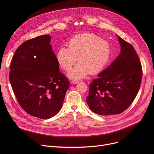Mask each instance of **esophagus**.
<instances>
[{
  "label": "esophagus",
  "instance_id": "1",
  "mask_svg": "<svg viewBox=\"0 0 154 154\" xmlns=\"http://www.w3.org/2000/svg\"><path fill=\"white\" fill-rule=\"evenodd\" d=\"M79 80H72V84H77V83H79Z\"/></svg>",
  "mask_w": 154,
  "mask_h": 154
}]
</instances>
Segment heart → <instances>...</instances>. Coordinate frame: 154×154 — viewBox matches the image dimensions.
Here are the masks:
<instances>
[{
	"label": "heart",
	"mask_w": 154,
	"mask_h": 154,
	"mask_svg": "<svg viewBox=\"0 0 154 154\" xmlns=\"http://www.w3.org/2000/svg\"><path fill=\"white\" fill-rule=\"evenodd\" d=\"M109 43L92 33H82L73 37L68 47H62L57 54V60L67 72L79 62L69 73L71 79H79L88 74H95L106 67L111 56Z\"/></svg>",
	"instance_id": "1"
}]
</instances>
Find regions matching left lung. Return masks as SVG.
Returning <instances> with one entry per match:
<instances>
[{
  "label": "left lung",
  "mask_w": 154,
  "mask_h": 154,
  "mask_svg": "<svg viewBox=\"0 0 154 154\" xmlns=\"http://www.w3.org/2000/svg\"><path fill=\"white\" fill-rule=\"evenodd\" d=\"M121 51L110 66L89 85L86 101L100 116L120 114L131 106L140 88L142 68L134 47L119 36Z\"/></svg>",
  "instance_id": "obj_1"
}]
</instances>
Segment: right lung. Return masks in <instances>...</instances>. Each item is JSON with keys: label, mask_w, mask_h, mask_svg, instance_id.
<instances>
[{"label": "right lung", "mask_w": 154, "mask_h": 154, "mask_svg": "<svg viewBox=\"0 0 154 154\" xmlns=\"http://www.w3.org/2000/svg\"><path fill=\"white\" fill-rule=\"evenodd\" d=\"M51 37L40 35L22 43L11 62L10 82L21 107L29 115L47 119L61 109L69 81L60 72Z\"/></svg>", "instance_id": "1"}]
</instances>
